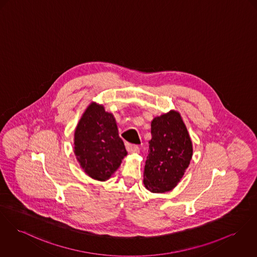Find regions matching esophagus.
Returning <instances> with one entry per match:
<instances>
[{"label": "esophagus", "instance_id": "1", "mask_svg": "<svg viewBox=\"0 0 257 257\" xmlns=\"http://www.w3.org/2000/svg\"><path fill=\"white\" fill-rule=\"evenodd\" d=\"M127 151L131 154H139L140 153V147L137 145H127Z\"/></svg>", "mask_w": 257, "mask_h": 257}]
</instances>
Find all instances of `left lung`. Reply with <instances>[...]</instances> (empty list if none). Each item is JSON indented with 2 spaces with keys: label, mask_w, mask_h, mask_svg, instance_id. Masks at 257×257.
<instances>
[{
  "label": "left lung",
  "mask_w": 257,
  "mask_h": 257,
  "mask_svg": "<svg viewBox=\"0 0 257 257\" xmlns=\"http://www.w3.org/2000/svg\"><path fill=\"white\" fill-rule=\"evenodd\" d=\"M144 171L145 187L152 193L169 192L177 186L193 156L192 141L176 111L152 121V139Z\"/></svg>",
  "instance_id": "1"
}]
</instances>
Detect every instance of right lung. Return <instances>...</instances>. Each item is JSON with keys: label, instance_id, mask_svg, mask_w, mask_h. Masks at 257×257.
<instances>
[{"label": "right lung", "instance_id": "add662e5", "mask_svg": "<svg viewBox=\"0 0 257 257\" xmlns=\"http://www.w3.org/2000/svg\"><path fill=\"white\" fill-rule=\"evenodd\" d=\"M74 153L86 174L99 181L110 177L127 156L115 118L103 106L93 102L84 112L74 134Z\"/></svg>", "mask_w": 257, "mask_h": 257}]
</instances>
